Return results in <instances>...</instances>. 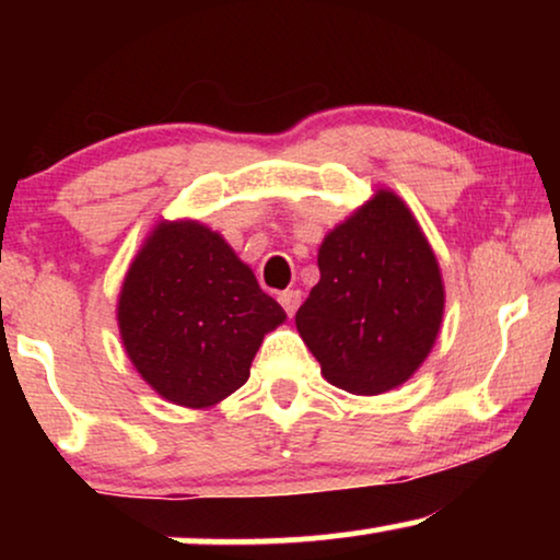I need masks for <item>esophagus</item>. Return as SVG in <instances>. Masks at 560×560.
<instances>
[{"instance_id":"obj_1","label":"esophagus","mask_w":560,"mask_h":560,"mask_svg":"<svg viewBox=\"0 0 560 560\" xmlns=\"http://www.w3.org/2000/svg\"><path fill=\"white\" fill-rule=\"evenodd\" d=\"M278 301L282 308H285L288 316H293V313L298 311V305H301V290H282V293L278 295Z\"/></svg>"}]
</instances>
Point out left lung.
Segmentation results:
<instances>
[{"label": "left lung", "instance_id": "obj_1", "mask_svg": "<svg viewBox=\"0 0 560 560\" xmlns=\"http://www.w3.org/2000/svg\"><path fill=\"white\" fill-rule=\"evenodd\" d=\"M318 270L295 326L324 377L351 395L402 385L443 318L439 262L408 206L380 190L326 236Z\"/></svg>", "mask_w": 560, "mask_h": 560}]
</instances>
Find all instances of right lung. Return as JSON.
Returning <instances> with one entry per match:
<instances>
[{"instance_id": "add662e5", "label": "right lung", "mask_w": 560, "mask_h": 560, "mask_svg": "<svg viewBox=\"0 0 560 560\" xmlns=\"http://www.w3.org/2000/svg\"><path fill=\"white\" fill-rule=\"evenodd\" d=\"M117 318L152 389L175 405L209 408L247 382L259 343L285 311L217 232L165 221L129 267Z\"/></svg>"}]
</instances>
